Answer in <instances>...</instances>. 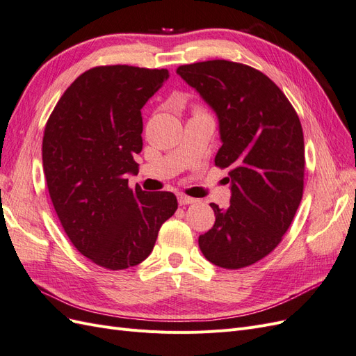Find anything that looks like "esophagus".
Here are the masks:
<instances>
[{"instance_id":"1","label":"esophagus","mask_w":356,"mask_h":356,"mask_svg":"<svg viewBox=\"0 0 356 356\" xmlns=\"http://www.w3.org/2000/svg\"><path fill=\"white\" fill-rule=\"evenodd\" d=\"M196 199H193L190 196H186V195H178V203L181 204V207H184V204H190V203H195Z\"/></svg>"}]
</instances>
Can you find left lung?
<instances>
[{
    "instance_id": "left-lung-1",
    "label": "left lung",
    "mask_w": 356,
    "mask_h": 356,
    "mask_svg": "<svg viewBox=\"0 0 356 356\" xmlns=\"http://www.w3.org/2000/svg\"><path fill=\"white\" fill-rule=\"evenodd\" d=\"M177 74L217 115L222 145L215 165L229 168L230 204L211 203L215 224L199 248L218 267L251 266L282 241L303 196L300 118L267 75L242 63L197 62Z\"/></svg>"
}]
</instances>
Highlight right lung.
Here are the masks:
<instances>
[{"instance_id": "obj_1", "label": "right lung", "mask_w": 356, "mask_h": 356, "mask_svg": "<svg viewBox=\"0 0 356 356\" xmlns=\"http://www.w3.org/2000/svg\"><path fill=\"white\" fill-rule=\"evenodd\" d=\"M168 79V70L92 68L62 95L44 129L42 169L62 227L110 270L143 263L178 208L174 193L127 186L143 149L141 110Z\"/></svg>"}]
</instances>
